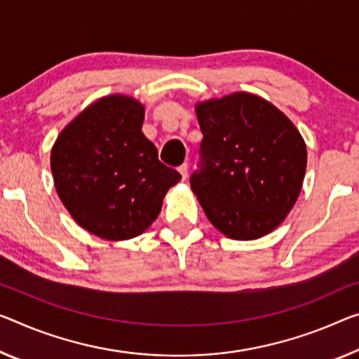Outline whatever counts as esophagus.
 Listing matches in <instances>:
<instances>
[{
    "label": "esophagus",
    "instance_id": "34e87169",
    "mask_svg": "<svg viewBox=\"0 0 359 359\" xmlns=\"http://www.w3.org/2000/svg\"><path fill=\"white\" fill-rule=\"evenodd\" d=\"M178 172L181 173V176H183V180H186V178H187V163L180 165V167H178Z\"/></svg>",
    "mask_w": 359,
    "mask_h": 359
}]
</instances>
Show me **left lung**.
Returning a JSON list of instances; mask_svg holds the SVG:
<instances>
[{"mask_svg": "<svg viewBox=\"0 0 359 359\" xmlns=\"http://www.w3.org/2000/svg\"><path fill=\"white\" fill-rule=\"evenodd\" d=\"M203 140L191 189L208 222L236 241H253L284 222L299 198L306 146L295 125L250 93L198 102Z\"/></svg>", "mask_w": 359, "mask_h": 359, "instance_id": "1", "label": "left lung"}]
</instances>
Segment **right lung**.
Listing matches in <instances>:
<instances>
[{"mask_svg": "<svg viewBox=\"0 0 359 359\" xmlns=\"http://www.w3.org/2000/svg\"><path fill=\"white\" fill-rule=\"evenodd\" d=\"M144 106L123 95L101 97L60 131L51 151L56 191L88 233L126 241L152 224L181 180L142 133Z\"/></svg>", "mask_w": 359, "mask_h": 359, "instance_id": "1", "label": "right lung"}]
</instances>
